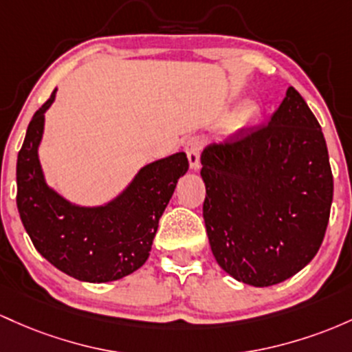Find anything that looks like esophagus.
Returning a JSON list of instances; mask_svg holds the SVG:
<instances>
[{
  "label": "esophagus",
  "mask_w": 352,
  "mask_h": 352,
  "mask_svg": "<svg viewBox=\"0 0 352 352\" xmlns=\"http://www.w3.org/2000/svg\"><path fill=\"white\" fill-rule=\"evenodd\" d=\"M201 149H203V143H201L199 138H191V140L186 143V146H184V151H186V155H188L189 166H191V169L199 168Z\"/></svg>",
  "instance_id": "34e87169"
}]
</instances>
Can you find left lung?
Returning a JSON list of instances; mask_svg holds the SVG:
<instances>
[{
    "label": "left lung",
    "instance_id": "1",
    "mask_svg": "<svg viewBox=\"0 0 352 352\" xmlns=\"http://www.w3.org/2000/svg\"><path fill=\"white\" fill-rule=\"evenodd\" d=\"M201 164L209 244L229 276L266 287L314 258L329 221L333 173L321 126L293 86L270 123L209 144Z\"/></svg>",
    "mask_w": 352,
    "mask_h": 352
}]
</instances>
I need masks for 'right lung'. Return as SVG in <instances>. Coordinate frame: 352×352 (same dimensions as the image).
<instances>
[{
	"mask_svg": "<svg viewBox=\"0 0 352 352\" xmlns=\"http://www.w3.org/2000/svg\"><path fill=\"white\" fill-rule=\"evenodd\" d=\"M56 96L34 113L18 153L16 204L19 218L39 254L86 283H108L124 278L148 259L157 223L176 183L186 175L184 153L141 168L116 199L104 206L71 204L46 184L38 160L45 113Z\"/></svg>",
	"mask_w": 352,
	"mask_h": 352,
	"instance_id": "add662e5",
	"label": "right lung"
}]
</instances>
